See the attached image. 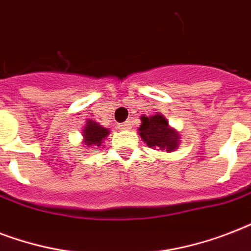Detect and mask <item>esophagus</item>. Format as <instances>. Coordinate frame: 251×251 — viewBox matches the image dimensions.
I'll list each match as a JSON object with an SVG mask.
<instances>
[{
  "label": "esophagus",
  "instance_id": "esophagus-1",
  "mask_svg": "<svg viewBox=\"0 0 251 251\" xmlns=\"http://www.w3.org/2000/svg\"><path fill=\"white\" fill-rule=\"evenodd\" d=\"M131 126H133L131 121H126V122H124V124H121V125H120V129L129 130V129H131Z\"/></svg>",
  "mask_w": 251,
  "mask_h": 251
}]
</instances>
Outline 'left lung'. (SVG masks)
<instances>
[{"label": "left lung", "mask_w": 251, "mask_h": 251, "mask_svg": "<svg viewBox=\"0 0 251 251\" xmlns=\"http://www.w3.org/2000/svg\"><path fill=\"white\" fill-rule=\"evenodd\" d=\"M142 125L139 126V135L149 147L160 151L172 152L178 149L179 134L172 129L167 118L161 113L152 116H142Z\"/></svg>", "instance_id": "obj_1"}]
</instances>
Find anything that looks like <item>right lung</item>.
<instances>
[{
  "label": "right lung",
  "mask_w": 251,
  "mask_h": 251,
  "mask_svg": "<svg viewBox=\"0 0 251 251\" xmlns=\"http://www.w3.org/2000/svg\"><path fill=\"white\" fill-rule=\"evenodd\" d=\"M108 134L109 130L99 125L98 122L88 120L83 130V143L87 147H100Z\"/></svg>",
  "instance_id": "right-lung-1"
}]
</instances>
